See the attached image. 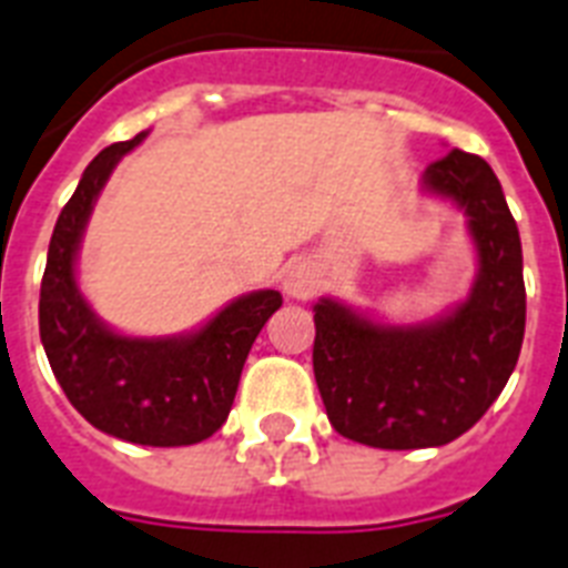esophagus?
Masks as SVG:
<instances>
[{"label": "esophagus", "instance_id": "esophagus-1", "mask_svg": "<svg viewBox=\"0 0 568 568\" xmlns=\"http://www.w3.org/2000/svg\"><path fill=\"white\" fill-rule=\"evenodd\" d=\"M283 292L292 301H306V297L315 294V271H312L310 262H292V265L285 267Z\"/></svg>", "mask_w": 568, "mask_h": 568}]
</instances>
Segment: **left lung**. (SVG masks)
Wrapping results in <instances>:
<instances>
[{
  "mask_svg": "<svg viewBox=\"0 0 568 568\" xmlns=\"http://www.w3.org/2000/svg\"><path fill=\"white\" fill-rule=\"evenodd\" d=\"M422 189L466 214L471 292L424 324H383L333 297L315 303L312 368L329 424L372 448H439L475 427L507 386L525 338L521 241L501 182L480 155L450 150Z\"/></svg>",
  "mask_w": 568,
  "mask_h": 568,
  "instance_id": "left-lung-1",
  "label": "left lung"
}]
</instances>
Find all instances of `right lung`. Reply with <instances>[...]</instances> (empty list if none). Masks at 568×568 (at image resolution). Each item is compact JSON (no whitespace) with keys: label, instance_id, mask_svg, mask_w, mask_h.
<instances>
[{"label":"right lung","instance_id":"right-lung-1","mask_svg":"<svg viewBox=\"0 0 568 568\" xmlns=\"http://www.w3.org/2000/svg\"><path fill=\"white\" fill-rule=\"evenodd\" d=\"M144 138L141 132L105 146L58 214L40 283V342L67 400L97 430L135 445L180 448L221 430L250 347L283 306V294H241L182 336H123L97 318L75 283V258L97 196Z\"/></svg>","mask_w":568,"mask_h":568}]
</instances>
